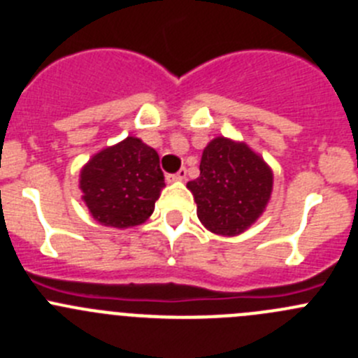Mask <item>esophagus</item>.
<instances>
[{"mask_svg":"<svg viewBox=\"0 0 358 358\" xmlns=\"http://www.w3.org/2000/svg\"><path fill=\"white\" fill-rule=\"evenodd\" d=\"M186 179V169H181L177 173H169L166 176V181L173 182V181H185Z\"/></svg>","mask_w":358,"mask_h":358,"instance_id":"obj_1","label":"esophagus"}]
</instances>
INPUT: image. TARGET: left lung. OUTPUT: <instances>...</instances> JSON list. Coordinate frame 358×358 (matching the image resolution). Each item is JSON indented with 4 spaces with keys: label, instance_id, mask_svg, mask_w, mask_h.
Listing matches in <instances>:
<instances>
[{
    "label": "left lung",
    "instance_id": "8db88e82",
    "mask_svg": "<svg viewBox=\"0 0 358 358\" xmlns=\"http://www.w3.org/2000/svg\"><path fill=\"white\" fill-rule=\"evenodd\" d=\"M272 170L244 142L216 137L207 144L200 176L188 182L196 216L213 234L234 237L262 216L272 193Z\"/></svg>",
    "mask_w": 358,
    "mask_h": 358
}]
</instances>
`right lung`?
Masks as SVG:
<instances>
[{
	"mask_svg": "<svg viewBox=\"0 0 358 358\" xmlns=\"http://www.w3.org/2000/svg\"><path fill=\"white\" fill-rule=\"evenodd\" d=\"M165 186L158 152L137 137L101 149L80 170L79 188L91 216L105 227L144 223Z\"/></svg>",
	"mask_w": 358,
	"mask_h": 358,
	"instance_id": "1",
	"label": "right lung"
}]
</instances>
